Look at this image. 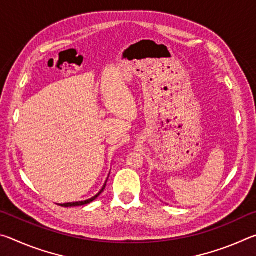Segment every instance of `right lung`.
Returning a JSON list of instances; mask_svg holds the SVG:
<instances>
[{
  "label": "right lung",
  "mask_w": 256,
  "mask_h": 256,
  "mask_svg": "<svg viewBox=\"0 0 256 256\" xmlns=\"http://www.w3.org/2000/svg\"><path fill=\"white\" fill-rule=\"evenodd\" d=\"M106 183H107V180L105 182V184H104L102 188L100 190H99L98 194H96V196H92V198H88V200H86V201H79V202H68V203H63V204H58V206H64V208H68V206H86V204H88V203L92 202L94 200H96V198H97L99 196H100V194L102 193V190H105V188H106Z\"/></svg>",
  "instance_id": "obj_1"
}]
</instances>
